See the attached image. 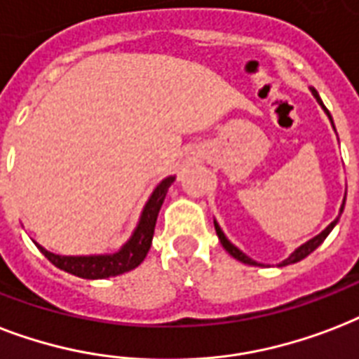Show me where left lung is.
<instances>
[{
  "label": "left lung",
  "instance_id": "8db88e82",
  "mask_svg": "<svg viewBox=\"0 0 359 359\" xmlns=\"http://www.w3.org/2000/svg\"><path fill=\"white\" fill-rule=\"evenodd\" d=\"M311 92H313V95H314V97H316V101H318L320 105H322V109H324L325 113H327V116H330V120H332V114H330V111L325 109V105H324V103H322V100H320L318 92H316V90H314V88H311ZM332 124H333V120H332ZM344 201H346V194H344V199H343V205H341V210H339V216H341V212H343V209H344ZM339 216H337V218H335V220H333L332 224H330V226H327V228L324 229V231H322V233H318V235H316V237H313V239H311V241H307V243H305V245H301L299 248H295L294 252L290 254L288 258L284 259L283 264H278V265L283 267V265L295 264V262H301V259H303V258H307L309 254L314 252V250H316V248H318V246L322 245V243H324L325 237L332 233V229L335 228V224L339 222ZM215 229H216V235H218V239H220V243H222L224 248H226V250H228V252L231 254V256H233L235 259H239V262H243V264H248V265H259L258 262H254L252 258H248V256H246L245 252H241L237 246L229 243L228 237L224 235V231H222V229H220V226H218V222H216V220H215Z\"/></svg>",
  "mask_w": 359,
  "mask_h": 359
}]
</instances>
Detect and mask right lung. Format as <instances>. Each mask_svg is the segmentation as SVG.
I'll list each match as a JSON object with an SVG mask.
<instances>
[{
    "mask_svg": "<svg viewBox=\"0 0 359 359\" xmlns=\"http://www.w3.org/2000/svg\"><path fill=\"white\" fill-rule=\"evenodd\" d=\"M173 182L175 177H168L156 186L152 196L144 205L143 212H141L135 231L131 233L128 243L120 248L118 252L100 254V256H60V254L48 252L46 248H43L37 243L35 245L52 265H56L58 269L71 273L75 277L95 280V278H109L128 273V271L135 269L137 265L143 264V259L147 258L150 245H152V237H154L158 212H160L169 186Z\"/></svg>",
    "mask_w": 359,
    "mask_h": 359,
    "instance_id": "add662e5",
    "label": "right lung"
}]
</instances>
